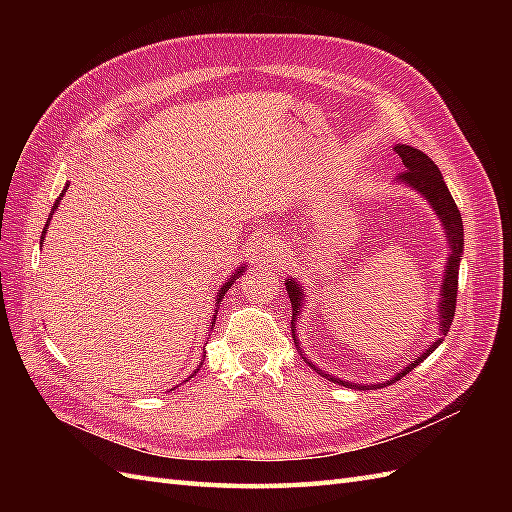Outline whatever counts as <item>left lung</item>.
<instances>
[{"label": "left lung", "instance_id": "1", "mask_svg": "<svg viewBox=\"0 0 512 512\" xmlns=\"http://www.w3.org/2000/svg\"><path fill=\"white\" fill-rule=\"evenodd\" d=\"M395 151L399 153L401 162H404V170H401L397 181L408 185V188L416 190L421 196H425L427 203L433 207V211H436V215L440 218L442 226H444V232H446V241L448 245H451V254H448V260H446V269H444V280H442V288H440V305H438V312H440V337L433 339V344L416 356V359L412 363H408L404 369L399 371V374H395L391 380H386V384H393L397 380L404 378L406 374H410V371L418 365L423 363L427 356L436 350L442 342L444 337L448 333V329H451L453 324V316H455V305H457V280H459V262H461V254H463V222H461V213L455 205V200L451 196V192H448L446 183H444V177L440 175L438 166L433 164V160L429 156H425V153L421 149H414L410 145H395ZM286 290H288V297H290V303H292V322H290V329H292V337H294V344L299 346V339H297V316L301 312L303 307V288L301 284L294 280V277H290V280H286ZM301 350V348H299ZM303 359L307 361V365L316 369L320 376H324L331 382H337L346 386V389H359V391H369L371 384H359V382H346V380H339L331 374H327V371L316 367L312 361L307 359V356L303 354ZM380 384H374V389H378Z\"/></svg>", "mask_w": 512, "mask_h": 512}]
</instances>
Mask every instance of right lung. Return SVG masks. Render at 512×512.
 <instances>
[{
    "instance_id": "right-lung-1",
    "label": "right lung",
    "mask_w": 512,
    "mask_h": 512,
    "mask_svg": "<svg viewBox=\"0 0 512 512\" xmlns=\"http://www.w3.org/2000/svg\"><path fill=\"white\" fill-rule=\"evenodd\" d=\"M66 188H68V185H66ZM66 188H64V192H61V194H59V198L55 200V205H53V209H51V215H49V220H46V224H44V230H42V239H40V241H44V232H46V226H49V224H51V218H53V213H55V209L59 207V203H61V198H64V194H66ZM243 269H245V267H239V269L235 271V275H232V277H228V280H226V284H224V286L220 288V292H218V299H215V301H218V303H220V301L224 299V294H226V290H228V288L232 286V282H235V280H237V277H239V275L243 273ZM215 312H218V307H215ZM213 327H215V318H213V322H211V329H213ZM203 356H205V354H203ZM203 361H205V359H200V365H198V369H200V367H203ZM194 374H196V371H194Z\"/></svg>"
}]
</instances>
